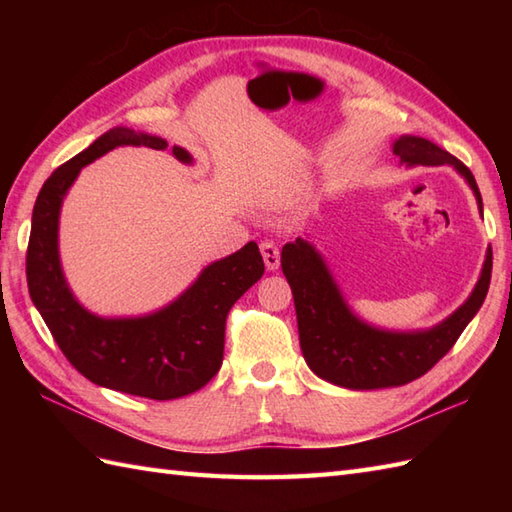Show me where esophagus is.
Returning a JSON list of instances; mask_svg holds the SVG:
<instances>
[{
	"mask_svg": "<svg viewBox=\"0 0 512 512\" xmlns=\"http://www.w3.org/2000/svg\"><path fill=\"white\" fill-rule=\"evenodd\" d=\"M262 250V257H264V264L268 270H277L279 268V248L275 242H262L259 246Z\"/></svg>",
	"mask_w": 512,
	"mask_h": 512,
	"instance_id": "esophagus-1",
	"label": "esophagus"
}]
</instances>
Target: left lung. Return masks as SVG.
<instances>
[{"label": "left lung", "mask_w": 512, "mask_h": 512, "mask_svg": "<svg viewBox=\"0 0 512 512\" xmlns=\"http://www.w3.org/2000/svg\"><path fill=\"white\" fill-rule=\"evenodd\" d=\"M405 167L449 165L469 184L484 215L482 195L469 167L427 138L405 134L394 143ZM281 270L292 288L299 343L308 367L336 387L367 391L400 387L427 374L460 339L482 308L491 284L493 250H486L480 279L462 306L427 330H383L356 317L328 264L308 239L297 237L281 250Z\"/></svg>", "instance_id": "left-lung-1"}]
</instances>
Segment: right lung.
I'll use <instances>...</instances> for the list:
<instances>
[{"label": "right lung", "mask_w": 512, "mask_h": 512, "mask_svg": "<svg viewBox=\"0 0 512 512\" xmlns=\"http://www.w3.org/2000/svg\"><path fill=\"white\" fill-rule=\"evenodd\" d=\"M167 149V140L114 127L65 162L43 184L32 209L26 277L30 299L65 358L94 385L151 400H173L202 389L220 372L228 310L264 275L255 242L206 266L193 284L156 312L99 317L83 308L65 281L59 217L65 195L85 165L116 147ZM184 165L193 156L173 145Z\"/></svg>", "instance_id": "add662e5"}]
</instances>
